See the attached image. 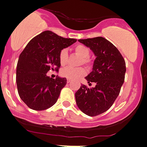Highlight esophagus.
<instances>
[{
	"label": "esophagus",
	"instance_id": "1",
	"mask_svg": "<svg viewBox=\"0 0 147 147\" xmlns=\"http://www.w3.org/2000/svg\"><path fill=\"white\" fill-rule=\"evenodd\" d=\"M71 80H67V84H71Z\"/></svg>",
	"mask_w": 147,
	"mask_h": 147
}]
</instances>
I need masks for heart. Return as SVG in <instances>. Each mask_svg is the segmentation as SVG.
Masks as SVG:
<instances>
[{"instance_id": "b5f03b06", "label": "heart", "mask_w": 147, "mask_h": 147, "mask_svg": "<svg viewBox=\"0 0 147 147\" xmlns=\"http://www.w3.org/2000/svg\"><path fill=\"white\" fill-rule=\"evenodd\" d=\"M74 51L78 56L81 58L80 61V64L83 63L86 66H89L91 63V61L88 59L90 54V49L87 46L82 44H78L74 48ZM68 50L66 49H63L59 53V61L62 66L66 64L68 61ZM86 71L84 68L79 67L74 69L71 67L64 68L61 71L62 76L70 80H76L81 78L83 76L85 75Z\"/></svg>"}]
</instances>
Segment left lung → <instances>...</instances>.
Here are the masks:
<instances>
[{"label": "left lung", "mask_w": 147, "mask_h": 147, "mask_svg": "<svg viewBox=\"0 0 147 147\" xmlns=\"http://www.w3.org/2000/svg\"><path fill=\"white\" fill-rule=\"evenodd\" d=\"M95 55L92 71L86 77L88 83L96 86L88 88L82 84L76 92V104L86 115L95 117L107 111L119 96L124 81L126 63L119 51L103 37L79 39Z\"/></svg>", "instance_id": "obj_1"}]
</instances>
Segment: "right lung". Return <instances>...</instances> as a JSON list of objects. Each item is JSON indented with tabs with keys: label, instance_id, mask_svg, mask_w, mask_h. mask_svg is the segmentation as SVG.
<instances>
[{
	"label": "right lung",
	"instance_id": "add662e5",
	"mask_svg": "<svg viewBox=\"0 0 147 147\" xmlns=\"http://www.w3.org/2000/svg\"><path fill=\"white\" fill-rule=\"evenodd\" d=\"M46 30L32 38L20 54L16 68V84L20 98L30 109H47L54 105L66 78L46 75L49 70L59 71V53L76 42Z\"/></svg>",
	"mask_w": 147,
	"mask_h": 147
}]
</instances>
